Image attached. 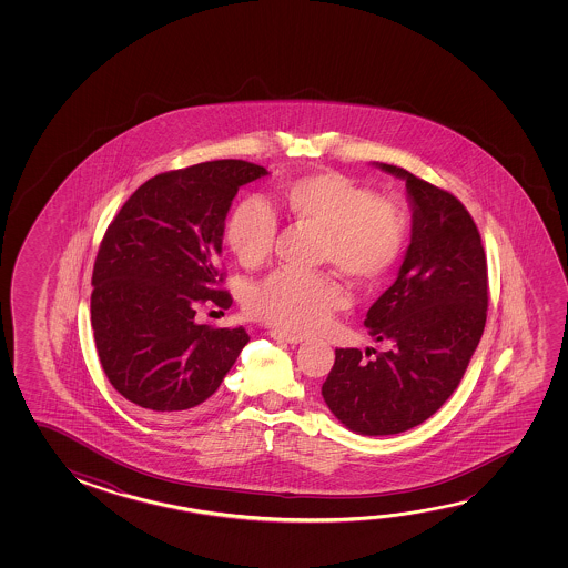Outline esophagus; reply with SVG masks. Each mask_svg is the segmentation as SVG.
<instances>
[{"label":"esophagus","mask_w":568,"mask_h":568,"mask_svg":"<svg viewBox=\"0 0 568 568\" xmlns=\"http://www.w3.org/2000/svg\"><path fill=\"white\" fill-rule=\"evenodd\" d=\"M271 336H273L275 341H281V343L287 344H298L305 341V336L288 335V333H281V331H271Z\"/></svg>","instance_id":"obj_1"}]
</instances>
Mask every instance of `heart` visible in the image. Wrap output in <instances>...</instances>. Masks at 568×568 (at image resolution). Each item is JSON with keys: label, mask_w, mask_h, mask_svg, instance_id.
I'll return each instance as SVG.
<instances>
[{"label": "heart", "mask_w": 568, "mask_h": 568, "mask_svg": "<svg viewBox=\"0 0 568 568\" xmlns=\"http://www.w3.org/2000/svg\"><path fill=\"white\" fill-rule=\"evenodd\" d=\"M288 215L323 233L321 257L358 285L384 280L408 243V215L398 202L335 170L297 178L283 190ZM277 235V217L260 197L233 210L225 240L247 270L263 265ZM344 305L341 285L325 273L277 271L252 288L247 311L285 333H313Z\"/></svg>", "instance_id": "obj_1"}]
</instances>
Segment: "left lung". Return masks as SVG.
Listing matches in <instances>:
<instances>
[{
    "label": "left lung",
    "instance_id": "left-lung-1",
    "mask_svg": "<svg viewBox=\"0 0 568 568\" xmlns=\"http://www.w3.org/2000/svg\"><path fill=\"white\" fill-rule=\"evenodd\" d=\"M376 166L406 180L412 204L398 277L364 318L392 348L368 361L358 348H336L323 398L356 434L392 436L426 422L454 394L484 335L489 297L481 235L465 205L404 168Z\"/></svg>",
    "mask_w": 568,
    "mask_h": 568
}]
</instances>
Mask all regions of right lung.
<instances>
[{
	"label": "right lung",
	"instance_id": "right-lung-1",
	"mask_svg": "<svg viewBox=\"0 0 568 568\" xmlns=\"http://www.w3.org/2000/svg\"><path fill=\"white\" fill-rule=\"evenodd\" d=\"M267 170L214 160L150 178L124 202L97 253L91 295L94 344L114 390L154 418L194 414L250 343L243 326L197 325L217 287L225 215L240 187Z\"/></svg>",
	"mask_w": 568,
	"mask_h": 568
}]
</instances>
